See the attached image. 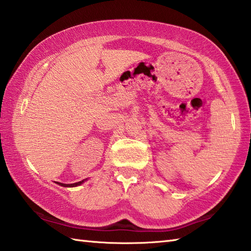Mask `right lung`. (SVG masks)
Segmentation results:
<instances>
[{
  "instance_id": "right-lung-1",
  "label": "right lung",
  "mask_w": 251,
  "mask_h": 251,
  "mask_svg": "<svg viewBox=\"0 0 251 251\" xmlns=\"http://www.w3.org/2000/svg\"><path fill=\"white\" fill-rule=\"evenodd\" d=\"M84 181H86V179L82 180V181H80V182H76V183H72V184H65V183H60V182H56V183L59 184V185H61V186H65V188H75V186L81 185L82 183H83Z\"/></svg>"
}]
</instances>
